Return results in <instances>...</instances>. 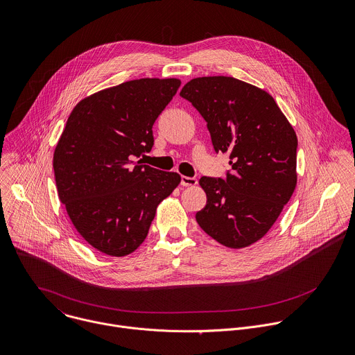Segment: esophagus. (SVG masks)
<instances>
[{"label": "esophagus", "instance_id": "1", "mask_svg": "<svg viewBox=\"0 0 355 355\" xmlns=\"http://www.w3.org/2000/svg\"><path fill=\"white\" fill-rule=\"evenodd\" d=\"M196 184H198V180L193 178V177H185V175L181 177V185L182 187H195Z\"/></svg>", "mask_w": 355, "mask_h": 355}]
</instances>
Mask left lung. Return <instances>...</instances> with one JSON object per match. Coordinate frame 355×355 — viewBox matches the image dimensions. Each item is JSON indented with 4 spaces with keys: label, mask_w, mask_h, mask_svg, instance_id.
Segmentation results:
<instances>
[{
    "label": "left lung",
    "mask_w": 355,
    "mask_h": 355,
    "mask_svg": "<svg viewBox=\"0 0 355 355\" xmlns=\"http://www.w3.org/2000/svg\"><path fill=\"white\" fill-rule=\"evenodd\" d=\"M180 96L205 118L214 150L228 155L231 166L225 180H199L207 200L196 221L224 247H250L295 189V131L266 90L232 76L195 78Z\"/></svg>",
    "instance_id": "left-lung-1"
}]
</instances>
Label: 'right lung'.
Instances as JSON below:
<instances>
[{"label": "right lung", "mask_w": 355, "mask_h": 355, "mask_svg": "<svg viewBox=\"0 0 355 355\" xmlns=\"http://www.w3.org/2000/svg\"><path fill=\"white\" fill-rule=\"evenodd\" d=\"M180 79L144 78L80 100L54 150L60 200L83 240L110 257H127L146 239L159 203L181 182L141 160L153 124Z\"/></svg>", "instance_id": "obj_1"}]
</instances>
